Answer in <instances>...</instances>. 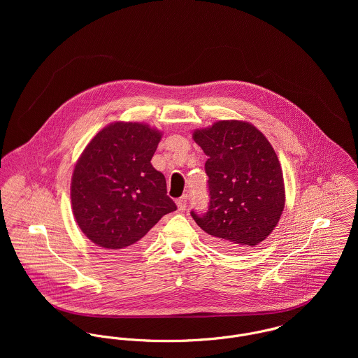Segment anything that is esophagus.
<instances>
[{
    "label": "esophagus",
    "mask_w": 358,
    "mask_h": 358,
    "mask_svg": "<svg viewBox=\"0 0 358 358\" xmlns=\"http://www.w3.org/2000/svg\"><path fill=\"white\" fill-rule=\"evenodd\" d=\"M176 204H178L179 210H185V209H186V206H187V196L180 197V199L176 201Z\"/></svg>",
    "instance_id": "obj_1"
}]
</instances>
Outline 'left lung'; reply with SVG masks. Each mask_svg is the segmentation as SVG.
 <instances>
[{
    "mask_svg": "<svg viewBox=\"0 0 358 358\" xmlns=\"http://www.w3.org/2000/svg\"><path fill=\"white\" fill-rule=\"evenodd\" d=\"M204 150L209 206L192 210L216 248L250 250L277 226L285 205L282 169L266 136L247 121L226 120L196 129Z\"/></svg>",
    "mask_w": 358,
    "mask_h": 358,
    "instance_id": "obj_1",
    "label": "left lung"
}]
</instances>
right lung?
I'll return each mask as SVG.
<instances>
[{
	"label": "right lung",
	"instance_id": "obj_1",
	"mask_svg": "<svg viewBox=\"0 0 358 358\" xmlns=\"http://www.w3.org/2000/svg\"><path fill=\"white\" fill-rule=\"evenodd\" d=\"M162 134L143 122H113L78 158L71 178V206L81 231L110 255H131L166 213L165 176L152 158Z\"/></svg>",
	"mask_w": 358,
	"mask_h": 358
}]
</instances>
